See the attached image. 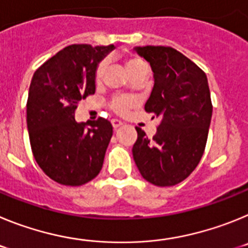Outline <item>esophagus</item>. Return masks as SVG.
<instances>
[{
  "label": "esophagus",
  "instance_id": "esophagus-1",
  "mask_svg": "<svg viewBox=\"0 0 248 248\" xmlns=\"http://www.w3.org/2000/svg\"><path fill=\"white\" fill-rule=\"evenodd\" d=\"M111 125H113L114 129H118L119 126L123 125V122L119 119H111Z\"/></svg>",
  "mask_w": 248,
  "mask_h": 248
}]
</instances>
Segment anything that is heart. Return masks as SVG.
Wrapping results in <instances>:
<instances>
[{
    "mask_svg": "<svg viewBox=\"0 0 248 248\" xmlns=\"http://www.w3.org/2000/svg\"><path fill=\"white\" fill-rule=\"evenodd\" d=\"M145 63L141 61L140 58H137V57H129L126 58L125 61V67L128 69L129 74H133L135 71H137L138 68L144 65ZM105 71H107V61H102V62L98 63L97 68H95V80L99 82L100 79L104 76ZM134 105V100L131 99V98L125 97V95H117V97H114L113 100L110 103V108L113 109L115 113L118 114H126L129 111V109L131 108Z\"/></svg>",
    "mask_w": 248,
    "mask_h": 248,
    "instance_id": "heart-1",
    "label": "heart"
}]
</instances>
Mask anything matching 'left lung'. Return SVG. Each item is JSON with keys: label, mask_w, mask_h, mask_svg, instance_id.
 Instances as JSON below:
<instances>
[{"label": "left lung", "mask_w": 248, "mask_h": 248, "mask_svg": "<svg viewBox=\"0 0 248 248\" xmlns=\"http://www.w3.org/2000/svg\"><path fill=\"white\" fill-rule=\"evenodd\" d=\"M154 72L145 110L160 118L156 134L135 128L133 157L141 176L156 186H172L189 176L205 151L212 103L205 72L179 50L164 46L137 47Z\"/></svg>", "instance_id": "left-lung-1"}]
</instances>
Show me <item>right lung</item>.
Segmentation results:
<instances>
[{
	"instance_id": "1",
	"label": "right lung",
	"mask_w": 248,
	"mask_h": 248,
	"mask_svg": "<svg viewBox=\"0 0 248 248\" xmlns=\"http://www.w3.org/2000/svg\"><path fill=\"white\" fill-rule=\"evenodd\" d=\"M113 45H72L34 72L27 100V128L39 168L61 185L80 186L102 170L113 135L104 118L77 123L76 109L95 92V68Z\"/></svg>"
}]
</instances>
